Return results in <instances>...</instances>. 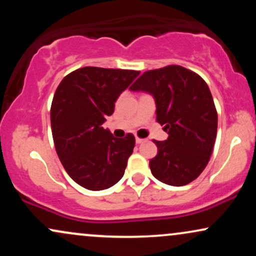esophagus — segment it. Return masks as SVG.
<instances>
[{
  "label": "esophagus",
  "instance_id": "1",
  "mask_svg": "<svg viewBox=\"0 0 256 256\" xmlns=\"http://www.w3.org/2000/svg\"><path fill=\"white\" fill-rule=\"evenodd\" d=\"M146 140H143V138H140V137H136V143L137 144H140V143L144 142Z\"/></svg>",
  "mask_w": 256,
  "mask_h": 256
}]
</instances>
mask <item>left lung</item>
<instances>
[{"mask_svg": "<svg viewBox=\"0 0 256 256\" xmlns=\"http://www.w3.org/2000/svg\"><path fill=\"white\" fill-rule=\"evenodd\" d=\"M152 94L156 122L168 138L155 140L156 156L150 171L162 183L183 186L201 174L212 155L218 128V113L210 88L198 73L178 64L150 70L130 86Z\"/></svg>", "mask_w": 256, "mask_h": 256, "instance_id": "obj_1", "label": "left lung"}]
</instances>
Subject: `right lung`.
I'll use <instances>...</instances> for the list:
<instances>
[{
    "instance_id": "add662e5",
    "label": "right lung",
    "mask_w": 256,
    "mask_h": 256,
    "mask_svg": "<svg viewBox=\"0 0 256 256\" xmlns=\"http://www.w3.org/2000/svg\"><path fill=\"white\" fill-rule=\"evenodd\" d=\"M138 74L88 66L67 74L55 91L50 108L55 149L70 177L85 189H108L124 176L134 136L116 138L101 125Z\"/></svg>"
}]
</instances>
